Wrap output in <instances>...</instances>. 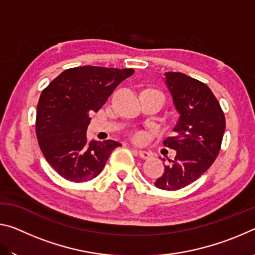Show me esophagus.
<instances>
[{
    "label": "esophagus",
    "mask_w": 255,
    "mask_h": 255,
    "mask_svg": "<svg viewBox=\"0 0 255 255\" xmlns=\"http://www.w3.org/2000/svg\"><path fill=\"white\" fill-rule=\"evenodd\" d=\"M137 153L139 155V157L143 159H148L150 157V154L148 152H146V150H138Z\"/></svg>",
    "instance_id": "34e87169"
}]
</instances>
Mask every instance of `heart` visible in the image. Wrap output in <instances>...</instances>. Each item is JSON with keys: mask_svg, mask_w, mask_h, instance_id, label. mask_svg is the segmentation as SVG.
<instances>
[{"mask_svg": "<svg viewBox=\"0 0 255 255\" xmlns=\"http://www.w3.org/2000/svg\"><path fill=\"white\" fill-rule=\"evenodd\" d=\"M131 139L135 141V143H138V144H141L144 143V141L146 140V133H144L143 131H135L133 133H131Z\"/></svg>", "mask_w": 255, "mask_h": 255, "instance_id": "obj_1", "label": "heart"}]
</instances>
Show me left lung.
Listing matches in <instances>:
<instances>
[{
	"mask_svg": "<svg viewBox=\"0 0 255 255\" xmlns=\"http://www.w3.org/2000/svg\"><path fill=\"white\" fill-rule=\"evenodd\" d=\"M165 83L180 117L174 136L163 145L176 150V155L154 184L175 191L195 182L215 162L226 123L221 105L205 83L180 72L165 73Z\"/></svg>",
	"mask_w": 255,
	"mask_h": 255,
	"instance_id": "8db88e82",
	"label": "left lung"
}]
</instances>
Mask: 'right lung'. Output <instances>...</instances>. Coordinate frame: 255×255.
I'll use <instances>...</instances> for the list:
<instances>
[{
    "label": "right lung",
    "instance_id": "1",
    "mask_svg": "<svg viewBox=\"0 0 255 255\" xmlns=\"http://www.w3.org/2000/svg\"><path fill=\"white\" fill-rule=\"evenodd\" d=\"M132 68L73 67L42 90L37 105L36 135L51 167L71 182H86L101 173L115 140L86 139L89 115L107 102L119 83L133 74Z\"/></svg>",
    "mask_w": 255,
    "mask_h": 255
}]
</instances>
